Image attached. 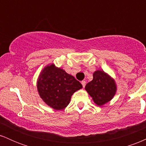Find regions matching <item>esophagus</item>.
<instances>
[{
  "instance_id": "esophagus-1",
  "label": "esophagus",
  "mask_w": 146,
  "mask_h": 146,
  "mask_svg": "<svg viewBox=\"0 0 146 146\" xmlns=\"http://www.w3.org/2000/svg\"><path fill=\"white\" fill-rule=\"evenodd\" d=\"M81 83H82V86L84 87V88L85 86H86V82L84 81V80H83V81H82Z\"/></svg>"
}]
</instances>
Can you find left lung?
I'll return each instance as SVG.
<instances>
[{
    "mask_svg": "<svg viewBox=\"0 0 146 146\" xmlns=\"http://www.w3.org/2000/svg\"><path fill=\"white\" fill-rule=\"evenodd\" d=\"M85 89L98 106H102L112 100L116 93V84L113 79L103 71H96L93 79L85 86Z\"/></svg>",
    "mask_w": 146,
    "mask_h": 146,
    "instance_id": "obj_1",
    "label": "left lung"
}]
</instances>
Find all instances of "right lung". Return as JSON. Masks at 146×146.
<instances>
[{
	"instance_id": "right-lung-1",
	"label": "right lung",
	"mask_w": 146,
	"mask_h": 146,
	"mask_svg": "<svg viewBox=\"0 0 146 146\" xmlns=\"http://www.w3.org/2000/svg\"><path fill=\"white\" fill-rule=\"evenodd\" d=\"M82 88L80 82L63 69L54 64L42 70L37 84L38 93L48 106L56 110L67 106L71 96L76 90Z\"/></svg>"
}]
</instances>
